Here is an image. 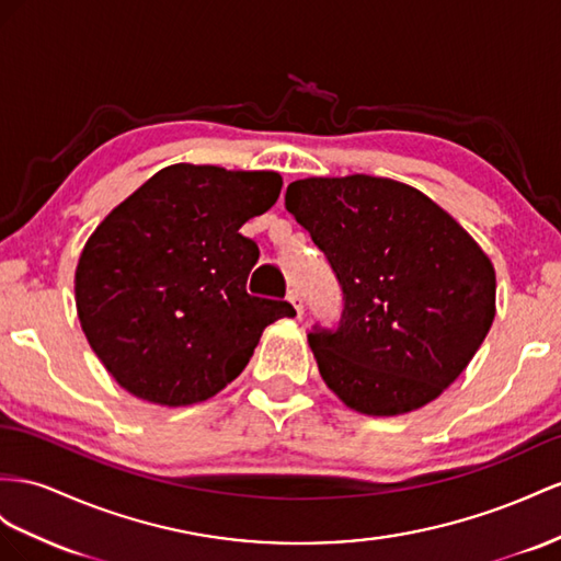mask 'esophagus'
I'll return each mask as SVG.
<instances>
[{"instance_id":"34e87169","label":"esophagus","mask_w":561,"mask_h":561,"mask_svg":"<svg viewBox=\"0 0 561 561\" xmlns=\"http://www.w3.org/2000/svg\"><path fill=\"white\" fill-rule=\"evenodd\" d=\"M286 300H289V304L294 306V310H296L298 314H304V298L298 296L296 289H289V294H286Z\"/></svg>"}]
</instances>
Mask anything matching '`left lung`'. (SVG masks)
Returning <instances> with one entry per match:
<instances>
[{"instance_id": "8db88e82", "label": "left lung", "mask_w": 561, "mask_h": 561, "mask_svg": "<svg viewBox=\"0 0 561 561\" xmlns=\"http://www.w3.org/2000/svg\"><path fill=\"white\" fill-rule=\"evenodd\" d=\"M343 291L336 329L308 343L351 410L396 417L462 375L495 318V270L426 194L389 178H308L286 186Z\"/></svg>"}]
</instances>
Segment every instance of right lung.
<instances>
[{
    "label": "right lung",
    "instance_id": "add662e5",
    "mask_svg": "<svg viewBox=\"0 0 561 561\" xmlns=\"http://www.w3.org/2000/svg\"><path fill=\"white\" fill-rule=\"evenodd\" d=\"M270 170L175 163L113 208L82 249V332L125 391L194 405L249 365L263 329L296 310L247 291L257 263L241 225L275 206Z\"/></svg>",
    "mask_w": 561,
    "mask_h": 561
}]
</instances>
